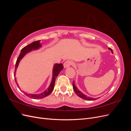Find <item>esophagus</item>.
Listing matches in <instances>:
<instances>
[{"instance_id": "obj_1", "label": "esophagus", "mask_w": 131, "mask_h": 131, "mask_svg": "<svg viewBox=\"0 0 131 131\" xmlns=\"http://www.w3.org/2000/svg\"><path fill=\"white\" fill-rule=\"evenodd\" d=\"M72 64V62L70 61H67L64 63V68H68V67H69Z\"/></svg>"}]
</instances>
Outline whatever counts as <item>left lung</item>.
Instances as JSON below:
<instances>
[{"label":"left lung","instance_id":"obj_1","mask_svg":"<svg viewBox=\"0 0 131 131\" xmlns=\"http://www.w3.org/2000/svg\"><path fill=\"white\" fill-rule=\"evenodd\" d=\"M109 50H111V51H112V52L113 53V50L112 49L110 48H108ZM73 90H74L75 93H76L77 94V96H78L79 97H80V98L84 99V100H89V101H94V100H97L98 98H93L92 97H88L86 96V95H85L84 94H83L81 92H80V91H79L77 88L76 86L74 84V81H73Z\"/></svg>","mask_w":131,"mask_h":131}]
</instances>
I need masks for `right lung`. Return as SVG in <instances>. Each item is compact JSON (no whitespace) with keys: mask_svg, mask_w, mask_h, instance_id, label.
Returning <instances> with one entry per match:
<instances>
[{"mask_svg":"<svg viewBox=\"0 0 131 131\" xmlns=\"http://www.w3.org/2000/svg\"><path fill=\"white\" fill-rule=\"evenodd\" d=\"M41 46V45L40 43V40H38V41H34L32 43H31L30 44L28 45L27 46L23 47V48L21 50L20 54H19V56L17 59L16 62L14 75H15L17 67L19 64V62H20L21 59L24 57L28 52H29L32 50H38L40 48ZM63 69V66L62 63H60V64L56 63V64H55L54 65L53 68V72H52V81H51L50 85L49 86V88H47V89L44 92H43L42 93H41L40 94H25L27 96L33 99H41V98H43L48 96L49 95H50L53 91L56 79L59 73L61 72V71ZM15 79L16 82V84L18 85V84L16 82V78Z\"/></svg>","mask_w":131,"mask_h":131,"instance_id":"right-lung-1","label":"right lung"}]
</instances>
